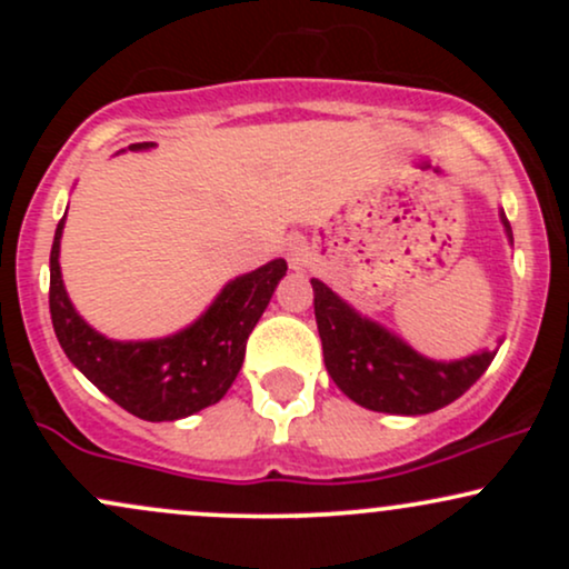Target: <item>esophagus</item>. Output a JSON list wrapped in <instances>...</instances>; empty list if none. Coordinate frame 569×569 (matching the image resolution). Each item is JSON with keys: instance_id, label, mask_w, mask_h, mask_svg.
<instances>
[{"instance_id": "34e87169", "label": "esophagus", "mask_w": 569, "mask_h": 569, "mask_svg": "<svg viewBox=\"0 0 569 569\" xmlns=\"http://www.w3.org/2000/svg\"><path fill=\"white\" fill-rule=\"evenodd\" d=\"M286 253H289V264L293 270H299V267L307 264V248L305 243H299V240H291V243L286 246Z\"/></svg>"}]
</instances>
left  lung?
Segmentation results:
<instances>
[{"label": "left lung", "instance_id": "obj_1", "mask_svg": "<svg viewBox=\"0 0 569 569\" xmlns=\"http://www.w3.org/2000/svg\"><path fill=\"white\" fill-rule=\"evenodd\" d=\"M508 238L511 224L502 217ZM316 321L323 361L345 396L385 415H428L466 393L485 375L498 350H481L462 361H430L382 326L358 316L329 286L312 278Z\"/></svg>", "mask_w": 569, "mask_h": 569}]
</instances>
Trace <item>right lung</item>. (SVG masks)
Masks as SVG:
<instances>
[{
  "label": "right lung",
  "mask_w": 569,
  "mask_h": 569,
  "mask_svg": "<svg viewBox=\"0 0 569 569\" xmlns=\"http://www.w3.org/2000/svg\"><path fill=\"white\" fill-rule=\"evenodd\" d=\"M149 147L152 143L143 141L130 149ZM63 219L50 248V318L69 361L101 393L141 420L171 422L217 403L243 367L246 339L286 276L283 259L227 283L206 316L179 335L152 342H114L77 316L63 289L58 267Z\"/></svg>",
  "instance_id": "add662e5"
}]
</instances>
